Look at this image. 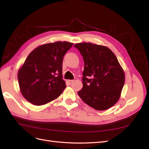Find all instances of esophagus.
Instances as JSON below:
<instances>
[{"mask_svg": "<svg viewBox=\"0 0 149 149\" xmlns=\"http://www.w3.org/2000/svg\"><path fill=\"white\" fill-rule=\"evenodd\" d=\"M73 80H68L67 81V83L69 84H71L72 83H73Z\"/></svg>", "mask_w": 149, "mask_h": 149, "instance_id": "obj_1", "label": "esophagus"}]
</instances>
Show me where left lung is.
<instances>
[{
    "label": "left lung",
    "mask_w": 149,
    "mask_h": 149,
    "mask_svg": "<svg viewBox=\"0 0 149 149\" xmlns=\"http://www.w3.org/2000/svg\"><path fill=\"white\" fill-rule=\"evenodd\" d=\"M84 63L79 96L98 111L106 110L118 102L125 82L124 72L109 48L91 43L75 44Z\"/></svg>",
    "instance_id": "8db88e82"
}]
</instances>
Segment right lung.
<instances>
[{
	"label": "right lung",
	"mask_w": 149,
	"mask_h": 149,
	"mask_svg": "<svg viewBox=\"0 0 149 149\" xmlns=\"http://www.w3.org/2000/svg\"><path fill=\"white\" fill-rule=\"evenodd\" d=\"M73 45L68 42L47 43L29 54L18 72L20 91L26 100L41 106L60 96L66 88L62 79L63 60Z\"/></svg>",
	"instance_id": "right-lung-1"
}]
</instances>
